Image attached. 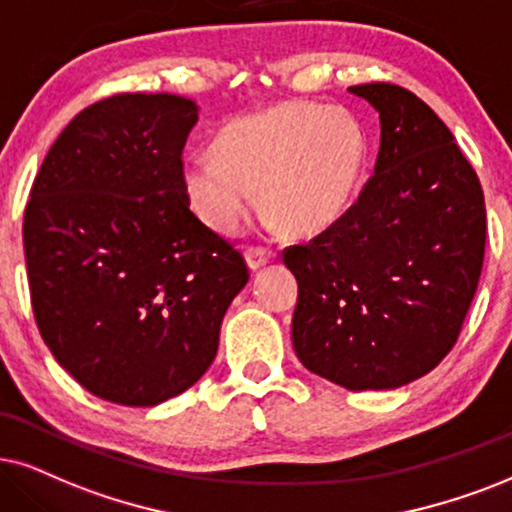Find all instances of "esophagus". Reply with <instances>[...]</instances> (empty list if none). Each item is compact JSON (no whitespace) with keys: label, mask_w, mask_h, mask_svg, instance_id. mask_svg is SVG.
I'll list each match as a JSON object with an SVG mask.
<instances>
[{"label":"esophagus","mask_w":512,"mask_h":512,"mask_svg":"<svg viewBox=\"0 0 512 512\" xmlns=\"http://www.w3.org/2000/svg\"><path fill=\"white\" fill-rule=\"evenodd\" d=\"M245 260H248V267L252 271L262 269L264 264H269L274 260V252L267 250V248H260V245H255V248H248L245 250Z\"/></svg>","instance_id":"esophagus-1"}]
</instances>
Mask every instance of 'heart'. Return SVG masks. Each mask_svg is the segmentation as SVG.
I'll return each instance as SVG.
<instances>
[{"label":"heart","mask_w":512,"mask_h":512,"mask_svg":"<svg viewBox=\"0 0 512 512\" xmlns=\"http://www.w3.org/2000/svg\"><path fill=\"white\" fill-rule=\"evenodd\" d=\"M368 160V137L340 106L283 101L229 120L215 151L181 167L191 208L210 229L234 234L255 208L290 236L331 226L357 196Z\"/></svg>","instance_id":"obj_1"}]
</instances>
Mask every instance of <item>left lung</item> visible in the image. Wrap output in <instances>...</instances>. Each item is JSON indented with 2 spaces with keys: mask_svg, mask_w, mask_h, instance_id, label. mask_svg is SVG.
<instances>
[{
  "mask_svg": "<svg viewBox=\"0 0 512 512\" xmlns=\"http://www.w3.org/2000/svg\"><path fill=\"white\" fill-rule=\"evenodd\" d=\"M380 113V151L357 203L283 250L300 286L293 347L352 392L430 373L461 335L484 262L475 170L425 101L390 82L349 87Z\"/></svg>",
  "mask_w": 512,
  "mask_h": 512,
  "instance_id": "8db88e82",
  "label": "left lung"
}]
</instances>
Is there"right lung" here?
I'll list each match as a JSON object with an SVG mask.
<instances>
[{
    "instance_id": "right-lung-1",
    "label": "right lung",
    "mask_w": 512,
    "mask_h": 512,
    "mask_svg": "<svg viewBox=\"0 0 512 512\" xmlns=\"http://www.w3.org/2000/svg\"><path fill=\"white\" fill-rule=\"evenodd\" d=\"M196 122V103L177 94L96 101L58 134L25 205L37 328L58 364L113 404L189 390L250 278L181 186Z\"/></svg>"
}]
</instances>
